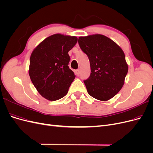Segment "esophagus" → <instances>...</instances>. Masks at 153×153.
I'll use <instances>...</instances> for the list:
<instances>
[{"label": "esophagus", "instance_id": "esophagus-1", "mask_svg": "<svg viewBox=\"0 0 153 153\" xmlns=\"http://www.w3.org/2000/svg\"><path fill=\"white\" fill-rule=\"evenodd\" d=\"M75 73L76 74V75H80V70L79 69H76V70L75 71Z\"/></svg>", "mask_w": 153, "mask_h": 153}]
</instances>
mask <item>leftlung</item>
<instances>
[{
    "label": "left lung",
    "instance_id": "8db88e82",
    "mask_svg": "<svg viewBox=\"0 0 153 153\" xmlns=\"http://www.w3.org/2000/svg\"><path fill=\"white\" fill-rule=\"evenodd\" d=\"M78 43L90 61L91 73L84 81L88 93L100 101L113 98L123 87L128 71L123 50L101 34L79 37Z\"/></svg>",
    "mask_w": 153,
    "mask_h": 153
}]
</instances>
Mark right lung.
<instances>
[{
    "label": "right lung",
    "mask_w": 153,
    "mask_h": 153,
    "mask_svg": "<svg viewBox=\"0 0 153 153\" xmlns=\"http://www.w3.org/2000/svg\"><path fill=\"white\" fill-rule=\"evenodd\" d=\"M75 36L53 34L32 52L29 74L32 84L43 98L55 101L66 96L75 78L69 69L68 52L77 43Z\"/></svg>",
    "instance_id": "1"
}]
</instances>
